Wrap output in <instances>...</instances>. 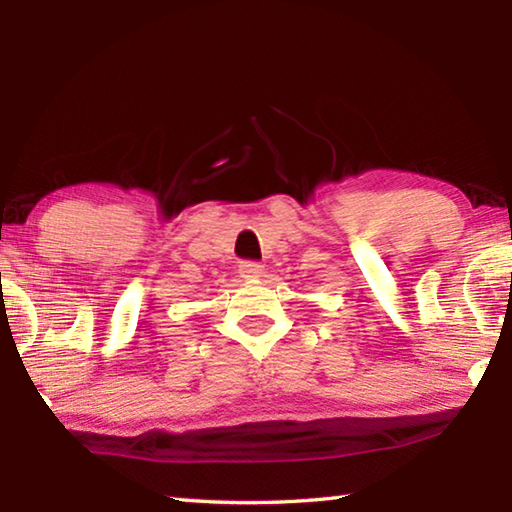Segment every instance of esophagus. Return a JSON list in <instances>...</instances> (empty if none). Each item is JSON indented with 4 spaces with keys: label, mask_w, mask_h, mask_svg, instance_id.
Wrapping results in <instances>:
<instances>
[{
    "label": "esophagus",
    "mask_w": 512,
    "mask_h": 512,
    "mask_svg": "<svg viewBox=\"0 0 512 512\" xmlns=\"http://www.w3.org/2000/svg\"><path fill=\"white\" fill-rule=\"evenodd\" d=\"M264 273V266L259 262H241L239 264V275L244 277V280H257V277H262Z\"/></svg>",
    "instance_id": "esophagus-1"
}]
</instances>
